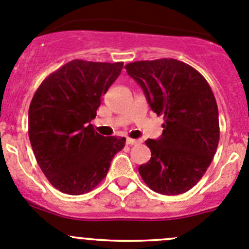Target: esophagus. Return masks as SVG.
Wrapping results in <instances>:
<instances>
[{"instance_id":"obj_1","label":"esophagus","mask_w":249,"mask_h":249,"mask_svg":"<svg viewBox=\"0 0 249 249\" xmlns=\"http://www.w3.org/2000/svg\"><path fill=\"white\" fill-rule=\"evenodd\" d=\"M126 143H127V145H138V143H141V141L140 140H136V139L127 138L126 139Z\"/></svg>"}]
</instances>
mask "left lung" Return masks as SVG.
<instances>
[{"instance_id":"8db88e82","label":"left lung","mask_w":249,"mask_h":249,"mask_svg":"<svg viewBox=\"0 0 249 249\" xmlns=\"http://www.w3.org/2000/svg\"><path fill=\"white\" fill-rule=\"evenodd\" d=\"M125 69L164 119L161 138L145 141L151 160L139 167L141 178L160 194L188 192L201 179L219 145V110L210 86L200 72L176 59L130 62Z\"/></svg>"}]
</instances>
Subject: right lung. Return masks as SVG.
I'll return each instance as SVG.
<instances>
[{
	"instance_id": "1",
	"label": "right lung",
	"mask_w": 249,
	"mask_h": 249,
	"mask_svg": "<svg viewBox=\"0 0 249 249\" xmlns=\"http://www.w3.org/2000/svg\"><path fill=\"white\" fill-rule=\"evenodd\" d=\"M123 65L72 60L49 75L30 102L28 134L36 162L65 194L94 189L124 148L125 138H104L90 124Z\"/></svg>"
}]
</instances>
